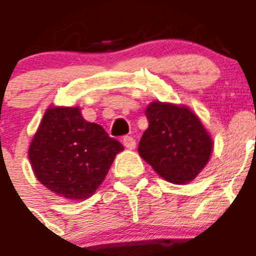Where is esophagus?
Here are the masks:
<instances>
[{
  "label": "esophagus",
  "instance_id": "obj_1",
  "mask_svg": "<svg viewBox=\"0 0 256 256\" xmlns=\"http://www.w3.org/2000/svg\"><path fill=\"white\" fill-rule=\"evenodd\" d=\"M122 143H124V146L128 150L135 148V146H136V142H135V139L132 138V136H124Z\"/></svg>",
  "mask_w": 256,
  "mask_h": 256
}]
</instances>
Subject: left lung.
<instances>
[{"label":"left lung","instance_id":"left-lung-1","mask_svg":"<svg viewBox=\"0 0 256 256\" xmlns=\"http://www.w3.org/2000/svg\"><path fill=\"white\" fill-rule=\"evenodd\" d=\"M148 128L139 140V155L174 184L196 178L212 154V139L186 106L152 102L146 110Z\"/></svg>","mask_w":256,"mask_h":256}]
</instances>
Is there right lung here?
I'll list each match as a JSON object with an SVG mask.
<instances>
[{
  "label": "right lung",
  "instance_id": "add662e5",
  "mask_svg": "<svg viewBox=\"0 0 256 256\" xmlns=\"http://www.w3.org/2000/svg\"><path fill=\"white\" fill-rule=\"evenodd\" d=\"M122 150L100 124L85 121L78 108H50L28 158L46 188L70 200H82L96 192Z\"/></svg>",
  "mask_w": 256,
  "mask_h": 256
}]
</instances>
